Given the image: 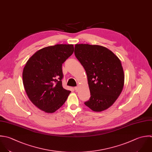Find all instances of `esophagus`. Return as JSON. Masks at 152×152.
Segmentation results:
<instances>
[{"mask_svg": "<svg viewBox=\"0 0 152 152\" xmlns=\"http://www.w3.org/2000/svg\"><path fill=\"white\" fill-rule=\"evenodd\" d=\"M75 91H76V92H77L78 91H79V87H75Z\"/></svg>", "mask_w": 152, "mask_h": 152, "instance_id": "34e87169", "label": "esophagus"}]
</instances>
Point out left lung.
Returning a JSON list of instances; mask_svg holds the SVG:
<instances>
[{
	"label": "left lung",
	"instance_id": "left-lung-1",
	"mask_svg": "<svg viewBox=\"0 0 152 152\" xmlns=\"http://www.w3.org/2000/svg\"><path fill=\"white\" fill-rule=\"evenodd\" d=\"M75 54L87 75L91 96L85 104L95 112L106 110L115 102L124 87L120 60L107 48L88 44H76Z\"/></svg>",
	"mask_w": 152,
	"mask_h": 152
}]
</instances>
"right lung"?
I'll use <instances>...</instances> for the list:
<instances>
[{"label": "right lung", "instance_id": "1", "mask_svg": "<svg viewBox=\"0 0 152 152\" xmlns=\"http://www.w3.org/2000/svg\"><path fill=\"white\" fill-rule=\"evenodd\" d=\"M73 44H57L35 52L22 72L26 94L39 110L53 113L66 102L71 91L62 86V64L73 53Z\"/></svg>", "mask_w": 152, "mask_h": 152}]
</instances>
